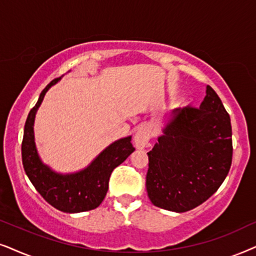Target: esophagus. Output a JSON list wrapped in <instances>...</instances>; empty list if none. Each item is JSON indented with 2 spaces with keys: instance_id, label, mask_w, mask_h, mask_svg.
<instances>
[{
  "instance_id": "1",
  "label": "esophagus",
  "mask_w": 256,
  "mask_h": 256,
  "mask_svg": "<svg viewBox=\"0 0 256 256\" xmlns=\"http://www.w3.org/2000/svg\"><path fill=\"white\" fill-rule=\"evenodd\" d=\"M150 139H151V130L148 126L142 125L138 128L134 134V144L137 148H144L148 145Z\"/></svg>"
}]
</instances>
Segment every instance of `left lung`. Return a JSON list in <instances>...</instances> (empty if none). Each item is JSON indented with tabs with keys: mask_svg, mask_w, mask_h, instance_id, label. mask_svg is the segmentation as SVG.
Returning a JSON list of instances; mask_svg holds the SVG:
<instances>
[{
	"mask_svg": "<svg viewBox=\"0 0 256 256\" xmlns=\"http://www.w3.org/2000/svg\"><path fill=\"white\" fill-rule=\"evenodd\" d=\"M162 132L148 153V196L160 208L187 212L212 196L230 172V114L207 85L200 106L174 108Z\"/></svg>",
	"mask_w": 256,
	"mask_h": 256,
	"instance_id": "left-lung-1",
	"label": "left lung"
}]
</instances>
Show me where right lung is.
<instances>
[{"label": "right lung", "mask_w": 256, "mask_h": 256, "mask_svg": "<svg viewBox=\"0 0 256 256\" xmlns=\"http://www.w3.org/2000/svg\"><path fill=\"white\" fill-rule=\"evenodd\" d=\"M60 80L54 78L46 85L26 118L22 140L23 168L37 192L54 208L64 213L86 212L100 205L106 196L112 171L136 148L131 144V137L119 139L108 146L86 168L71 174L56 173L44 165L35 146L34 122L46 91Z\"/></svg>", "instance_id": "right-lung-1"}]
</instances>
